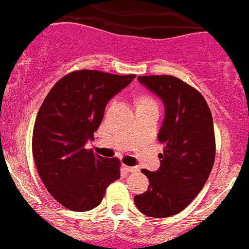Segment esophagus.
I'll return each instance as SVG.
<instances>
[{
    "mask_svg": "<svg viewBox=\"0 0 249 249\" xmlns=\"http://www.w3.org/2000/svg\"><path fill=\"white\" fill-rule=\"evenodd\" d=\"M123 169H124L125 171H127V172H138V171H139V169H138V167H131V166H126V165H124V166H123Z\"/></svg>",
    "mask_w": 249,
    "mask_h": 249,
    "instance_id": "obj_1",
    "label": "esophagus"
}]
</instances>
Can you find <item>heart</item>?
<instances>
[{"instance_id": "1", "label": "heart", "mask_w": 249, "mask_h": 249, "mask_svg": "<svg viewBox=\"0 0 249 249\" xmlns=\"http://www.w3.org/2000/svg\"><path fill=\"white\" fill-rule=\"evenodd\" d=\"M145 103H155V100L150 97H145V98H142L140 102H139V104H145Z\"/></svg>"}]
</instances>
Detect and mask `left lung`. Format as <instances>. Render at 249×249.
Masks as SVG:
<instances>
[{
    "mask_svg": "<svg viewBox=\"0 0 249 249\" xmlns=\"http://www.w3.org/2000/svg\"><path fill=\"white\" fill-rule=\"evenodd\" d=\"M139 82L162 99L166 114L159 133L165 145L156 172L144 194L134 197L141 213L163 218L178 213L202 190L216 156L213 119L200 91L172 75H142Z\"/></svg>",
    "mask_w": 249,
    "mask_h": 249,
    "instance_id": "1",
    "label": "left lung"
}]
</instances>
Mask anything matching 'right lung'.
<instances>
[{
	"label": "right lung",
	"mask_w": 249,
	"mask_h": 249,
	"mask_svg": "<svg viewBox=\"0 0 249 249\" xmlns=\"http://www.w3.org/2000/svg\"><path fill=\"white\" fill-rule=\"evenodd\" d=\"M135 74L80 69L68 73L47 94L36 118L32 152L38 175L55 201L71 211L93 210L111 182L120 160L86 149L104 116L107 103Z\"/></svg>",
	"instance_id": "1"
}]
</instances>
